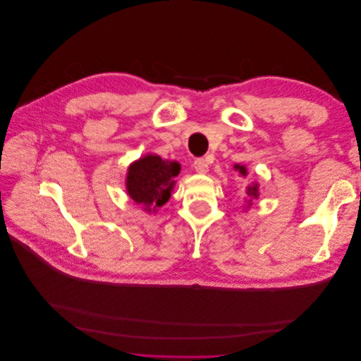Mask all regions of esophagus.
Listing matches in <instances>:
<instances>
[{"label": "esophagus", "mask_w": 361, "mask_h": 361, "mask_svg": "<svg viewBox=\"0 0 361 361\" xmlns=\"http://www.w3.org/2000/svg\"><path fill=\"white\" fill-rule=\"evenodd\" d=\"M207 169H209V164H207L206 159L203 158H197L194 161V170L200 173V174H204L207 171Z\"/></svg>", "instance_id": "34e87169"}]
</instances>
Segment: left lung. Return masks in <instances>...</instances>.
<instances>
[{"mask_svg":"<svg viewBox=\"0 0 361 361\" xmlns=\"http://www.w3.org/2000/svg\"><path fill=\"white\" fill-rule=\"evenodd\" d=\"M233 169L241 174V176H247V169H245V166H241V164H235L233 166ZM247 195L250 199H257V195H259V185L257 183H253V185H248L247 187ZM251 203V200H248V204Z\"/></svg>","mask_w":361,"mask_h":361,"instance_id":"obj_1","label":"left lung"}]
</instances>
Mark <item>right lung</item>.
<instances>
[{
    "instance_id": "right-lung-1",
    "label": "right lung",
    "mask_w": 361,
    "mask_h": 361,
    "mask_svg": "<svg viewBox=\"0 0 361 361\" xmlns=\"http://www.w3.org/2000/svg\"><path fill=\"white\" fill-rule=\"evenodd\" d=\"M180 171L179 162L162 159L158 155H146L133 162L126 174V191L137 204H143L145 211L157 212L158 207L170 199L174 178Z\"/></svg>"
}]
</instances>
